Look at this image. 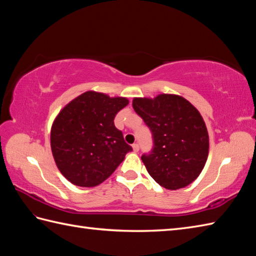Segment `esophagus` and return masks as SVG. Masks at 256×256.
I'll use <instances>...</instances> for the list:
<instances>
[{
  "label": "esophagus",
  "instance_id": "obj_1",
  "mask_svg": "<svg viewBox=\"0 0 256 256\" xmlns=\"http://www.w3.org/2000/svg\"><path fill=\"white\" fill-rule=\"evenodd\" d=\"M132 148H133L134 153H138V152L140 150V146H138V144H133V145H132Z\"/></svg>",
  "mask_w": 256,
  "mask_h": 256
}]
</instances>
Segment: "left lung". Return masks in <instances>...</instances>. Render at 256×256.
<instances>
[{
    "instance_id": "left-lung-1",
    "label": "left lung",
    "mask_w": 256,
    "mask_h": 256,
    "mask_svg": "<svg viewBox=\"0 0 256 256\" xmlns=\"http://www.w3.org/2000/svg\"><path fill=\"white\" fill-rule=\"evenodd\" d=\"M135 112L154 138V148L142 160L162 187H187L202 172L209 155V134L200 112L184 96L160 94L134 98Z\"/></svg>"
}]
</instances>
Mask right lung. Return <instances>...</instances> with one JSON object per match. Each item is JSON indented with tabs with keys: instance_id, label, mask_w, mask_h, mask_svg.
I'll use <instances>...</instances> for the list:
<instances>
[{
	"instance_id": "right-lung-1",
	"label": "right lung",
	"mask_w": 256,
	"mask_h": 256,
	"mask_svg": "<svg viewBox=\"0 0 256 256\" xmlns=\"http://www.w3.org/2000/svg\"><path fill=\"white\" fill-rule=\"evenodd\" d=\"M128 104V98L90 90L57 114L50 130L52 153L59 172L74 186L102 184L132 150L113 122Z\"/></svg>"
}]
</instances>
